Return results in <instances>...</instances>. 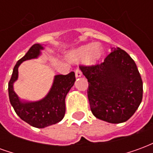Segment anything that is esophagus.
Wrapping results in <instances>:
<instances>
[{
    "mask_svg": "<svg viewBox=\"0 0 153 153\" xmlns=\"http://www.w3.org/2000/svg\"><path fill=\"white\" fill-rule=\"evenodd\" d=\"M75 76H76V78H79V77L82 76V72H81V70H80L79 69H77V70H75Z\"/></svg>",
    "mask_w": 153,
    "mask_h": 153,
    "instance_id": "1",
    "label": "esophagus"
}]
</instances>
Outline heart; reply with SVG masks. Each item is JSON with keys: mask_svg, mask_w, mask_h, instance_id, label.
Masks as SVG:
<instances>
[{"mask_svg": "<svg viewBox=\"0 0 153 153\" xmlns=\"http://www.w3.org/2000/svg\"><path fill=\"white\" fill-rule=\"evenodd\" d=\"M104 54L102 46L100 43H89L78 47L69 53L68 57L73 62H81L86 60L89 65L96 64L101 60Z\"/></svg>", "mask_w": 153, "mask_h": 153, "instance_id": "heart-1", "label": "heart"}]
</instances>
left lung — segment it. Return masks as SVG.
Here are the masks:
<instances>
[{
    "mask_svg": "<svg viewBox=\"0 0 153 153\" xmlns=\"http://www.w3.org/2000/svg\"><path fill=\"white\" fill-rule=\"evenodd\" d=\"M79 67L88 79V97L94 116L119 124L134 114L143 98V81L126 51L114 48L102 63Z\"/></svg>",
    "mask_w": 153,
    "mask_h": 153,
    "instance_id": "obj_1",
    "label": "left lung"
}]
</instances>
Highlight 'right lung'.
Instances as JSON below:
<instances>
[{
  "mask_svg": "<svg viewBox=\"0 0 153 153\" xmlns=\"http://www.w3.org/2000/svg\"><path fill=\"white\" fill-rule=\"evenodd\" d=\"M44 47L41 44L33 45L28 52L14 67L8 84L9 98L16 114L24 121L36 128H45L60 122L65 113V97L75 82L74 72L66 75L58 74L54 78L52 86L44 98L37 102H25L14 91V83L18 79V68L25 60L38 58Z\"/></svg>",
  "mask_w": 153,
  "mask_h": 153,
  "instance_id": "add662e5",
  "label": "right lung"
}]
</instances>
